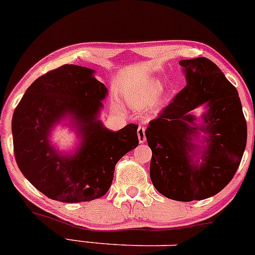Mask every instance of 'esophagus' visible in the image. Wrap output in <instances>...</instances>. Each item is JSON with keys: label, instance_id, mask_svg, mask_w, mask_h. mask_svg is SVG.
<instances>
[{"label": "esophagus", "instance_id": "esophagus-1", "mask_svg": "<svg viewBox=\"0 0 255 255\" xmlns=\"http://www.w3.org/2000/svg\"><path fill=\"white\" fill-rule=\"evenodd\" d=\"M146 128L143 126H139L137 127V137H139V142L143 143L146 141V133H145Z\"/></svg>", "mask_w": 255, "mask_h": 255}]
</instances>
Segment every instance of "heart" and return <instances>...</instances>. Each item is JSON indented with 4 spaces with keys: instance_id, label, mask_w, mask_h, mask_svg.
I'll use <instances>...</instances> for the list:
<instances>
[{
    "instance_id": "1",
    "label": "heart",
    "mask_w": 255,
    "mask_h": 255,
    "mask_svg": "<svg viewBox=\"0 0 255 255\" xmlns=\"http://www.w3.org/2000/svg\"><path fill=\"white\" fill-rule=\"evenodd\" d=\"M161 90V84L160 82H158L157 79H146L145 82H142L137 87L135 90L133 91L130 95V101L133 107L137 110H143L147 107L152 104L153 109H158L159 107H161L165 102V97H158L154 100V98L157 97L159 91Z\"/></svg>"
}]
</instances>
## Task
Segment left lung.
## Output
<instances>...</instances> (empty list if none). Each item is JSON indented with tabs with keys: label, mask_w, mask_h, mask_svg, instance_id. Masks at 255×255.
<instances>
[{
	"label": "left lung",
	"mask_w": 255,
	"mask_h": 255,
	"mask_svg": "<svg viewBox=\"0 0 255 255\" xmlns=\"http://www.w3.org/2000/svg\"><path fill=\"white\" fill-rule=\"evenodd\" d=\"M186 87L146 129L152 149L149 176L165 197L201 201L219 194L232 180L244 155L247 124L238 90L208 58L180 60ZM204 104L202 125L189 113ZM199 131L206 145L194 144Z\"/></svg>",
	"instance_id": "8db88e82"
}]
</instances>
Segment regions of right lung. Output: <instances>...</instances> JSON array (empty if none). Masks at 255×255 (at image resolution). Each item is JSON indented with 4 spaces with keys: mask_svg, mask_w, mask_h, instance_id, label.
Listing matches in <instances>:
<instances>
[{
    "mask_svg": "<svg viewBox=\"0 0 255 255\" xmlns=\"http://www.w3.org/2000/svg\"><path fill=\"white\" fill-rule=\"evenodd\" d=\"M91 69L63 65L32 83L11 121L14 154L28 182L48 198L66 203L89 202L107 194L115 165L139 145L137 126L109 130L98 120L108 94ZM69 116L81 136L73 155L50 145L51 128Z\"/></svg>",
    "mask_w": 255,
    "mask_h": 255,
    "instance_id": "add662e5",
    "label": "right lung"
}]
</instances>
